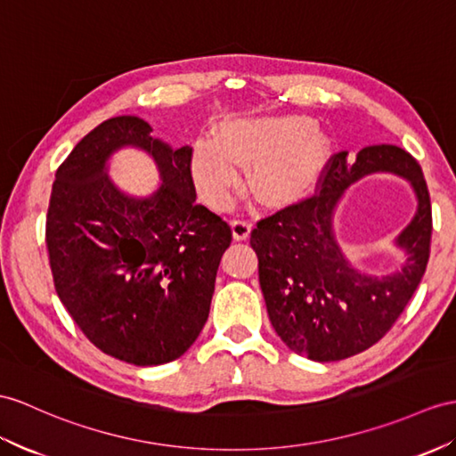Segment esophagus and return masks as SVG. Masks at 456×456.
I'll use <instances>...</instances> for the list:
<instances>
[{
	"mask_svg": "<svg viewBox=\"0 0 456 456\" xmlns=\"http://www.w3.org/2000/svg\"><path fill=\"white\" fill-rule=\"evenodd\" d=\"M251 234V222L248 220H232V236L236 241H246Z\"/></svg>",
	"mask_w": 456,
	"mask_h": 456,
	"instance_id": "34e87169",
	"label": "esophagus"
}]
</instances>
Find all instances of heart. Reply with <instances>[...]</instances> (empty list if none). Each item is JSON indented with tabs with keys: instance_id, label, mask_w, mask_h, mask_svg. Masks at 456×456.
Wrapping results in <instances>:
<instances>
[{
	"instance_id": "heart-1",
	"label": "heart",
	"mask_w": 456,
	"mask_h": 456,
	"mask_svg": "<svg viewBox=\"0 0 456 456\" xmlns=\"http://www.w3.org/2000/svg\"><path fill=\"white\" fill-rule=\"evenodd\" d=\"M330 142L304 116L230 119L218 135L191 142L190 174L210 208H224L240 185V166L251 193L266 207H281L312 191L325 172Z\"/></svg>"
}]
</instances>
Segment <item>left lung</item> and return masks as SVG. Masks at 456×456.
I'll list each match as a JSON object with an SVG mask.
<instances>
[{
	"label": "left lung",
	"instance_id": "1",
	"mask_svg": "<svg viewBox=\"0 0 456 456\" xmlns=\"http://www.w3.org/2000/svg\"><path fill=\"white\" fill-rule=\"evenodd\" d=\"M393 173L417 195V213L394 245L405 253L391 273L362 272L339 246L334 215L343 193L363 176ZM431 240L428 185L414 157L395 144H371L356 159L338 152L321 193L261 220L251 232L259 284L276 335L314 362H337L368 350L404 312L426 273Z\"/></svg>",
	"mask_w": 456,
	"mask_h": 456
}]
</instances>
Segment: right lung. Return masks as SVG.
Masks as SVG:
<instances>
[{
    "instance_id": "1",
    "label": "right lung",
    "mask_w": 456,
    "mask_h": 456,
    "mask_svg": "<svg viewBox=\"0 0 456 456\" xmlns=\"http://www.w3.org/2000/svg\"><path fill=\"white\" fill-rule=\"evenodd\" d=\"M137 116L94 127L55 172L46 246L55 292L96 348L133 365L183 356L203 330L232 232L195 203L190 149ZM124 148L153 159L161 185L131 196L109 180Z\"/></svg>"
}]
</instances>
